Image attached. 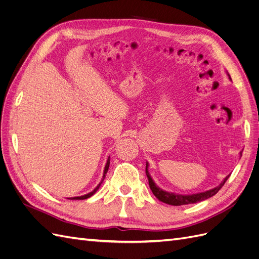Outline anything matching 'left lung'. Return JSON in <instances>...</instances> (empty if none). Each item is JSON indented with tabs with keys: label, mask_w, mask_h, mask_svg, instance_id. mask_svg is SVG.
Here are the masks:
<instances>
[{
	"label": "left lung",
	"mask_w": 259,
	"mask_h": 259,
	"mask_svg": "<svg viewBox=\"0 0 259 259\" xmlns=\"http://www.w3.org/2000/svg\"><path fill=\"white\" fill-rule=\"evenodd\" d=\"M229 79H231L230 75H229ZM146 175L148 177L149 187H150V189H151L152 193L155 195V198L159 199L163 203H166V204L175 205V206L186 205V204H192V203L204 201V200H206V199H208L210 197H213V195H215L219 190L222 189L223 186L227 182V179H228L229 176H230V175L227 176L221 185L217 186L216 188H213V189L207 190L205 192H200V193H195V194L184 195V194H176V193H173V192L164 191V190L161 189V188H159L158 186H156L154 184L153 180H152L150 174H149V171H148V163L146 164Z\"/></svg>",
	"instance_id": "1"
}]
</instances>
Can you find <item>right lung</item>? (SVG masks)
<instances>
[{
  "label": "right lung",
  "mask_w": 259,
  "mask_h": 259,
  "mask_svg": "<svg viewBox=\"0 0 259 259\" xmlns=\"http://www.w3.org/2000/svg\"><path fill=\"white\" fill-rule=\"evenodd\" d=\"M110 159V158H109ZM108 159V161H107V164H106V166H105V171H104V178H103V180H101L100 182V184L95 188V189H94L92 192H90V193H88V194H85V195H82V197H75V198H72L71 200H85V199H89L90 197H92V195L95 193L97 190H98V188L100 187V185H101V183L104 182V179H105V177H106V174H107V171H108V168H109V164H110V160Z\"/></svg>",
  "instance_id": "add662e5"
}]
</instances>
